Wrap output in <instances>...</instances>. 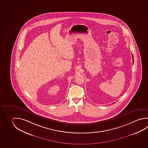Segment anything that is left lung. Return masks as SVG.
Listing matches in <instances>:
<instances>
[{
    "instance_id": "8db88e82",
    "label": "left lung",
    "mask_w": 148,
    "mask_h": 148,
    "mask_svg": "<svg viewBox=\"0 0 148 148\" xmlns=\"http://www.w3.org/2000/svg\"><path fill=\"white\" fill-rule=\"evenodd\" d=\"M132 61L134 62V57H133V55L132 54Z\"/></svg>"
}]
</instances>
